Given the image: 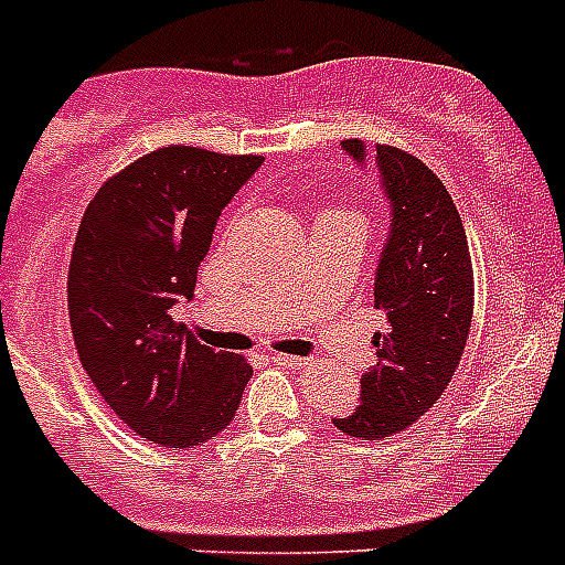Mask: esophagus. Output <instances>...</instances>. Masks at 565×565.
<instances>
[{"label":"esophagus","instance_id":"esophagus-1","mask_svg":"<svg viewBox=\"0 0 565 565\" xmlns=\"http://www.w3.org/2000/svg\"><path fill=\"white\" fill-rule=\"evenodd\" d=\"M278 365H287V369H301V365H307L305 356H296V354H275L273 356Z\"/></svg>","mask_w":565,"mask_h":565}]
</instances>
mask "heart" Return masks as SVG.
<instances>
[{"mask_svg": "<svg viewBox=\"0 0 565 565\" xmlns=\"http://www.w3.org/2000/svg\"><path fill=\"white\" fill-rule=\"evenodd\" d=\"M322 214H351V211H342V209H328V211H322Z\"/></svg>", "mask_w": 565, "mask_h": 565, "instance_id": "b5f03b06", "label": "heart"}]
</instances>
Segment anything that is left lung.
<instances>
[{"label":"left lung","mask_w":565,"mask_h":565,"mask_svg":"<svg viewBox=\"0 0 565 565\" xmlns=\"http://www.w3.org/2000/svg\"><path fill=\"white\" fill-rule=\"evenodd\" d=\"M354 159L365 156L345 141ZM377 168L394 205L380 258L374 307L388 330L371 339L377 365L362 374V403L333 417L356 441H383L417 424L452 383L473 322V260L447 185L417 156L377 145Z\"/></svg>","instance_id":"1"}]
</instances>
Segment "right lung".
Segmentation results:
<instances>
[{"mask_svg": "<svg viewBox=\"0 0 565 565\" xmlns=\"http://www.w3.org/2000/svg\"><path fill=\"white\" fill-rule=\"evenodd\" d=\"M264 156L188 145L150 150L86 205L68 260V322L81 365L132 433L173 449L223 433L249 360L203 345L171 319L191 298L220 214Z\"/></svg>", "mask_w": 565, "mask_h": 565, "instance_id": "1", "label": "right lung"}]
</instances>
